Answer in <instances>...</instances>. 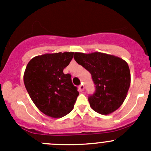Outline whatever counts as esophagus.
<instances>
[{
	"instance_id": "obj_1",
	"label": "esophagus",
	"mask_w": 151,
	"mask_h": 151,
	"mask_svg": "<svg viewBox=\"0 0 151 151\" xmlns=\"http://www.w3.org/2000/svg\"><path fill=\"white\" fill-rule=\"evenodd\" d=\"M79 89H80V91H81V92H83V91H84V89H85V86L83 84L80 85V86H79Z\"/></svg>"
}]
</instances>
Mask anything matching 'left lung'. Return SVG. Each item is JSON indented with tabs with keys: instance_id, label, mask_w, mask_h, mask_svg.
<instances>
[{
	"instance_id": "1",
	"label": "left lung",
	"mask_w": 151,
	"mask_h": 151,
	"mask_svg": "<svg viewBox=\"0 0 151 151\" xmlns=\"http://www.w3.org/2000/svg\"><path fill=\"white\" fill-rule=\"evenodd\" d=\"M74 58L91 73L96 85V93L88 98L91 107L104 115L117 110L126 99L131 84L126 60L99 52H75Z\"/></svg>"
}]
</instances>
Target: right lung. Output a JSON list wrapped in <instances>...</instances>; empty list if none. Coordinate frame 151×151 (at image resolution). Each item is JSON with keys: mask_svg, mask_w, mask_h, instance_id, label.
Masks as SVG:
<instances>
[{"mask_svg": "<svg viewBox=\"0 0 151 151\" xmlns=\"http://www.w3.org/2000/svg\"><path fill=\"white\" fill-rule=\"evenodd\" d=\"M73 56L74 52L46 53L33 58L25 68V88L36 107L47 116L62 118L74 108L79 92L71 75L63 71Z\"/></svg>", "mask_w": 151, "mask_h": 151, "instance_id": "obj_1", "label": "right lung"}]
</instances>
